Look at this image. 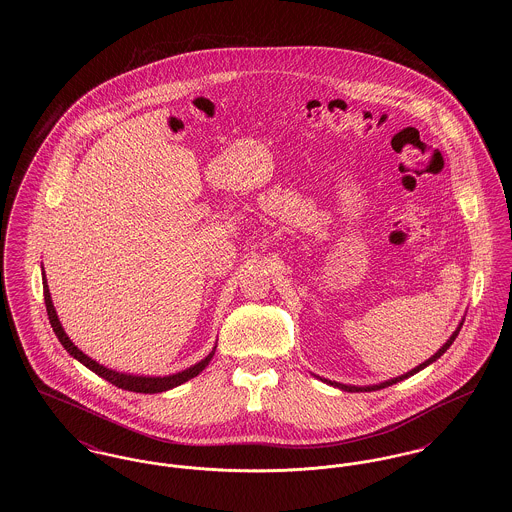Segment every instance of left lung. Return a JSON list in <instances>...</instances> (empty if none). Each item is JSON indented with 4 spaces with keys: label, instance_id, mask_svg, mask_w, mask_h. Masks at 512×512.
Returning <instances> with one entry per match:
<instances>
[{
    "label": "left lung",
    "instance_id": "1",
    "mask_svg": "<svg viewBox=\"0 0 512 512\" xmlns=\"http://www.w3.org/2000/svg\"><path fill=\"white\" fill-rule=\"evenodd\" d=\"M463 322L464 320H461V324L457 326V330L453 332V336L449 338V340L445 341L443 343V347L439 349L438 353H434L428 361H424L422 365L416 366V368H413L411 372H407V374H401V376H397V378H391V380H388V382H382V384H376V386H347V384H340V382H332V380H326V378H320L322 382H326V384H330V386H334V388H340V390L343 391H376V390H382V388H388V386H393V384H397V382H401V380H405V378H409V376H413V374H416V372H420L422 368H426L428 365H432L434 361H438L439 357L451 347V343L455 341V338L459 336V332H461V328H463Z\"/></svg>",
    "mask_w": 512,
    "mask_h": 512
}]
</instances>
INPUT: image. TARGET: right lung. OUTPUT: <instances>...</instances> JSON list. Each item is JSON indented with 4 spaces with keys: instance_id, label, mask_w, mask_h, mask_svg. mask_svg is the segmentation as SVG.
<instances>
[{
    "instance_id": "1",
    "label": "right lung",
    "mask_w": 512,
    "mask_h": 512,
    "mask_svg": "<svg viewBox=\"0 0 512 512\" xmlns=\"http://www.w3.org/2000/svg\"><path fill=\"white\" fill-rule=\"evenodd\" d=\"M42 284H44V301H46V311H48L49 324L55 332V336L61 341V345L69 351V355L74 357L76 361H80L82 365L88 366L92 372H96L101 378H105L107 382H111L113 386L122 388V390L136 391V393H161V391L172 390L188 380H192L194 376H197L205 366L209 365V361L213 359L215 355V349L217 345L213 347V351L201 359L199 363H195L194 366L182 370V372H176V374H169V376H136V374H126V372H117V370H111L107 366L99 365L94 359H90L88 355H84L76 345H74L71 338L65 334L57 313H55V307H53V301H51V295H49L48 280H46V274H44V267H42Z\"/></svg>"
}]
</instances>
